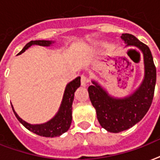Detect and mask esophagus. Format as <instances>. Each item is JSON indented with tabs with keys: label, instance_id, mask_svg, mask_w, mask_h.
<instances>
[{
	"label": "esophagus",
	"instance_id": "esophagus-1",
	"mask_svg": "<svg viewBox=\"0 0 160 160\" xmlns=\"http://www.w3.org/2000/svg\"><path fill=\"white\" fill-rule=\"evenodd\" d=\"M80 82H81V85L82 86H86L88 85L89 83V79L85 75H81V80H80Z\"/></svg>",
	"mask_w": 160,
	"mask_h": 160
}]
</instances>
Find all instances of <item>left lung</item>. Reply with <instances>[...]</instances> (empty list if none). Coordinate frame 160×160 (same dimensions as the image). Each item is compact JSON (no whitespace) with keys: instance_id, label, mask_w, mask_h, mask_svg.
<instances>
[{"instance_id":"1","label":"left lung","mask_w":160,"mask_h":160,"mask_svg":"<svg viewBox=\"0 0 160 160\" xmlns=\"http://www.w3.org/2000/svg\"><path fill=\"white\" fill-rule=\"evenodd\" d=\"M121 38L127 46H135L142 51L145 73L139 88L123 99L111 97L95 81L89 86V96L97 119L101 126L111 132L127 130L142 120L152 104L156 84V67L149 48L132 34L122 33Z\"/></svg>"}]
</instances>
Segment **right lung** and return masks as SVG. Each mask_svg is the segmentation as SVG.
<instances>
[{"label":"right lung","instance_id":"1","mask_svg":"<svg viewBox=\"0 0 160 160\" xmlns=\"http://www.w3.org/2000/svg\"><path fill=\"white\" fill-rule=\"evenodd\" d=\"M51 43H53L52 41H46V40H36V41H31L28 43H27L22 51L18 54L25 52L32 45H40V46H50ZM80 85V77H77L71 82H69L67 85L65 91H64L63 101L61 103L58 113L55 117L52 118L50 121L43 124H38V125H32L25 121H23L22 118L18 117V115L15 112L12 106L13 112L15 114L16 118L29 131L32 132L34 133L38 134L42 137L53 138L56 136H60L62 134L69 130L72 121V104L74 101V96L75 92L78 87Z\"/></svg>","mask_w":160,"mask_h":160}]
</instances>
